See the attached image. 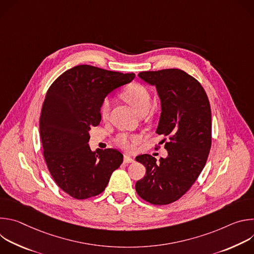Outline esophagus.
Returning <instances> with one entry per match:
<instances>
[{
	"label": "esophagus",
	"instance_id": "obj_1",
	"mask_svg": "<svg viewBox=\"0 0 254 254\" xmlns=\"http://www.w3.org/2000/svg\"><path fill=\"white\" fill-rule=\"evenodd\" d=\"M124 163L125 164H130V163H134V159L128 157V156H125L124 157Z\"/></svg>",
	"mask_w": 254,
	"mask_h": 254
}]
</instances>
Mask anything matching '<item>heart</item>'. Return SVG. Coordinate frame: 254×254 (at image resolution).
Segmentation results:
<instances>
[{
    "instance_id": "obj_1",
    "label": "heart",
    "mask_w": 254,
    "mask_h": 254,
    "mask_svg": "<svg viewBox=\"0 0 254 254\" xmlns=\"http://www.w3.org/2000/svg\"><path fill=\"white\" fill-rule=\"evenodd\" d=\"M122 96L126 101H127L134 110L143 115L149 111V108L152 103V96L150 90L140 83H131L127 85L122 92ZM112 107V98L105 97L102 99L99 113L102 120H106L110 117ZM142 140V135L140 134H129L127 132L119 133L115 139L118 146L127 151L132 152L137 147V144Z\"/></svg>"
}]
</instances>
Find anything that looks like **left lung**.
<instances>
[{"label": "left lung", "mask_w": 254, "mask_h": 254, "mask_svg": "<svg viewBox=\"0 0 254 254\" xmlns=\"http://www.w3.org/2000/svg\"><path fill=\"white\" fill-rule=\"evenodd\" d=\"M138 77L155 85L161 98L157 133L164 136L160 143L165 142L168 157L159 162L148 154L135 158L146 167L135 191L153 205H167L186 194L207 162L212 143L210 102L200 82L181 69L143 71Z\"/></svg>", "instance_id": "8db88e82"}]
</instances>
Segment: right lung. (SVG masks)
<instances>
[{
	"label": "right lung",
	"instance_id": "right-lung-1",
	"mask_svg": "<svg viewBox=\"0 0 254 254\" xmlns=\"http://www.w3.org/2000/svg\"><path fill=\"white\" fill-rule=\"evenodd\" d=\"M133 78L134 73L77 65L49 87L40 116L43 156L55 183L72 198L102 193L123 163L117 149L92 152L88 131L101 121L99 108L107 93Z\"/></svg>",
	"mask_w": 254,
	"mask_h": 254
}]
</instances>
